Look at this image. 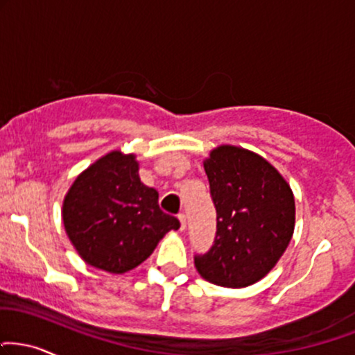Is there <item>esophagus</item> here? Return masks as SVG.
I'll list each match as a JSON object with an SVG mask.
<instances>
[{"instance_id": "esophagus-1", "label": "esophagus", "mask_w": 355, "mask_h": 355, "mask_svg": "<svg viewBox=\"0 0 355 355\" xmlns=\"http://www.w3.org/2000/svg\"><path fill=\"white\" fill-rule=\"evenodd\" d=\"M178 220H180V230L183 232V230L187 228V216H185V213H180V215H178Z\"/></svg>"}]
</instances>
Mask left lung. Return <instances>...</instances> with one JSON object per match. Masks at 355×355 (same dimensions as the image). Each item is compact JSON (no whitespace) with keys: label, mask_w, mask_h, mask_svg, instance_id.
<instances>
[{"label":"left lung","mask_w":355,"mask_h":355,"mask_svg":"<svg viewBox=\"0 0 355 355\" xmlns=\"http://www.w3.org/2000/svg\"><path fill=\"white\" fill-rule=\"evenodd\" d=\"M203 166L216 236L208 253L195 256L196 271L213 284L246 288L276 266L291 241L293 190L270 162L234 145L213 148Z\"/></svg>","instance_id":"1"}]
</instances>
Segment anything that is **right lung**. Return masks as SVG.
I'll return each instance as SVG.
<instances>
[{"label":"right lung","mask_w":355,"mask_h":355,"mask_svg":"<svg viewBox=\"0 0 355 355\" xmlns=\"http://www.w3.org/2000/svg\"><path fill=\"white\" fill-rule=\"evenodd\" d=\"M67 236L80 258L97 270L122 275L144 263L180 221L159 207L144 185L134 153L109 152L76 178L62 203Z\"/></svg>","instance_id":"1"}]
</instances>
